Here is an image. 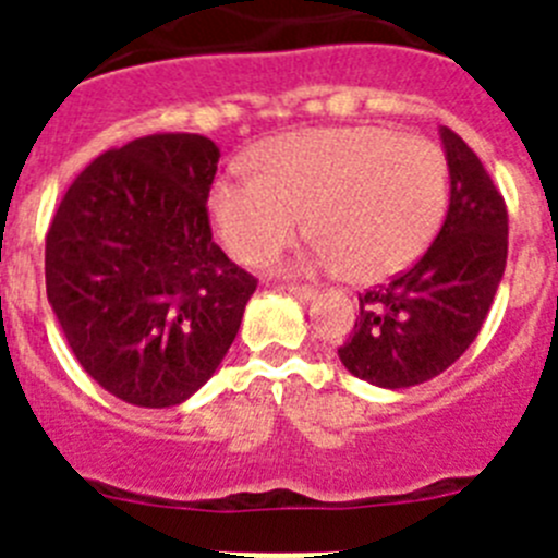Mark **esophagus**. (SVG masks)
I'll return each mask as SVG.
<instances>
[{
	"mask_svg": "<svg viewBox=\"0 0 558 558\" xmlns=\"http://www.w3.org/2000/svg\"><path fill=\"white\" fill-rule=\"evenodd\" d=\"M288 290L293 299H299V302H310V299H315V288H307V284H288Z\"/></svg>",
	"mask_w": 558,
	"mask_h": 558,
	"instance_id": "esophagus-1",
	"label": "esophagus"
}]
</instances>
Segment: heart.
<instances>
[{"instance_id":"1","label":"heart","mask_w":558,"mask_h":558,"mask_svg":"<svg viewBox=\"0 0 558 558\" xmlns=\"http://www.w3.org/2000/svg\"><path fill=\"white\" fill-rule=\"evenodd\" d=\"M256 175L211 186V218L226 251L263 265L315 231L310 263L379 282L405 270L436 234L447 204V161L425 136L377 125L304 128L263 142Z\"/></svg>"}]
</instances>
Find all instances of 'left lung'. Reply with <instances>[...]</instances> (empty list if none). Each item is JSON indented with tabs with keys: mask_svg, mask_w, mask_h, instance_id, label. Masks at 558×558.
<instances>
[{
	"mask_svg": "<svg viewBox=\"0 0 558 558\" xmlns=\"http://www.w3.org/2000/svg\"><path fill=\"white\" fill-rule=\"evenodd\" d=\"M450 206L441 231L411 270L360 295L340 363L379 388L438 377L481 332L509 254V211L472 147L441 128Z\"/></svg>",
	"mask_w": 558,
	"mask_h": 558,
	"instance_id": "8db88e82",
	"label": "left lung"
}]
</instances>
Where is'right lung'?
<instances>
[{
  "label": "right lung",
  "instance_id": "1",
  "mask_svg": "<svg viewBox=\"0 0 558 558\" xmlns=\"http://www.w3.org/2000/svg\"><path fill=\"white\" fill-rule=\"evenodd\" d=\"M218 145L153 133L97 156L47 231V299L77 363L108 393L172 408L218 372L256 279L209 229Z\"/></svg>",
  "mask_w": 558,
  "mask_h": 558
}]
</instances>
